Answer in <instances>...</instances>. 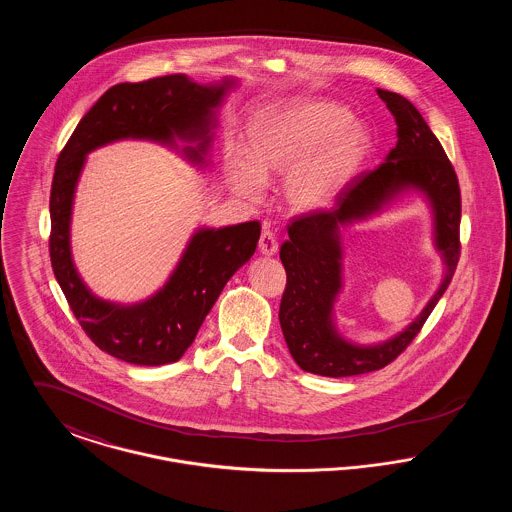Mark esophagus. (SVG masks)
Listing matches in <instances>:
<instances>
[{
  "label": "esophagus",
  "mask_w": 512,
  "mask_h": 512,
  "mask_svg": "<svg viewBox=\"0 0 512 512\" xmlns=\"http://www.w3.org/2000/svg\"><path fill=\"white\" fill-rule=\"evenodd\" d=\"M259 251H261L263 255H267V257L276 255L278 242H276V238H274V234H272L270 230H265V232L261 234V238H259Z\"/></svg>",
  "instance_id": "obj_1"
}]
</instances>
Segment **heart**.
Masks as SVG:
<instances>
[{
	"label": "heart",
	"mask_w": 512,
	"mask_h": 512,
	"mask_svg": "<svg viewBox=\"0 0 512 512\" xmlns=\"http://www.w3.org/2000/svg\"><path fill=\"white\" fill-rule=\"evenodd\" d=\"M347 109L328 101L293 99L263 111L247 128V147H230L226 178L245 197L289 172L282 197L295 213L328 205L357 169L368 147L363 126Z\"/></svg>",
	"instance_id": "b5f03b06"
}]
</instances>
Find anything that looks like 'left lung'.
I'll return each mask as SVG.
<instances>
[{"instance_id": "obj_1", "label": "left lung", "mask_w": 512, "mask_h": 512, "mask_svg": "<svg viewBox=\"0 0 512 512\" xmlns=\"http://www.w3.org/2000/svg\"><path fill=\"white\" fill-rule=\"evenodd\" d=\"M378 96L397 122V144L378 169L351 180L332 209L293 220L290 240L280 247L288 276L278 313L284 340L293 361L318 376H357L390 365L420 332L459 263L461 190L455 169L409 99L388 90H378ZM405 193L420 194L431 207L444 278L423 313L395 337L378 344L347 341L333 311L342 289L340 230L383 212Z\"/></svg>"}]
</instances>
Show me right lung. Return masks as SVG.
I'll return each mask as SVG.
<instances>
[{"label":"right lung","mask_w":512,"mask_h":512,"mask_svg":"<svg viewBox=\"0 0 512 512\" xmlns=\"http://www.w3.org/2000/svg\"><path fill=\"white\" fill-rule=\"evenodd\" d=\"M240 84L224 76L197 84L186 74L109 88L82 117L63 147L49 197V255L53 274L74 317L101 351L130 365L176 363L194 343L222 288L253 257L261 236L257 220L222 228H197L161 290L140 303L101 299L74 267L71 220L74 194L86 157L121 140H147L172 147L195 167H207L220 105ZM180 139L187 146L177 149Z\"/></svg>","instance_id":"add662e5"}]
</instances>
